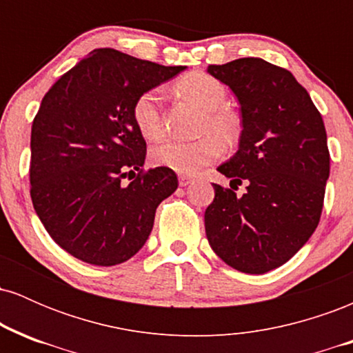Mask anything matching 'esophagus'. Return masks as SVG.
<instances>
[{
  "instance_id": "obj_1",
  "label": "esophagus",
  "mask_w": 353,
  "mask_h": 353,
  "mask_svg": "<svg viewBox=\"0 0 353 353\" xmlns=\"http://www.w3.org/2000/svg\"><path fill=\"white\" fill-rule=\"evenodd\" d=\"M192 182H194L192 177H189V176H179V185H181V188H185V185L192 184Z\"/></svg>"
}]
</instances>
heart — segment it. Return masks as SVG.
<instances>
[{
  "label": "heart",
  "mask_w": 353,
  "mask_h": 353,
  "mask_svg": "<svg viewBox=\"0 0 353 353\" xmlns=\"http://www.w3.org/2000/svg\"><path fill=\"white\" fill-rule=\"evenodd\" d=\"M176 89L184 98L204 109L201 132L194 141H168L151 151L154 165L192 176L222 156V144L232 145L241 137V119L236 112L224 108L228 89L221 81L205 72H189L176 83ZM131 116L139 134L145 141H159L164 134L163 91L159 88L145 89L134 99Z\"/></svg>",
  "instance_id": "1"
}]
</instances>
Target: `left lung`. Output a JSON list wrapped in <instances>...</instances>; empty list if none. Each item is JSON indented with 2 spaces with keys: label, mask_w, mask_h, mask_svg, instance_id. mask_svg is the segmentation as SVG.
<instances>
[{
  "label": "left lung",
  "mask_w": 353,
  "mask_h": 353,
  "mask_svg": "<svg viewBox=\"0 0 353 353\" xmlns=\"http://www.w3.org/2000/svg\"><path fill=\"white\" fill-rule=\"evenodd\" d=\"M209 74L241 103L242 134L236 156L219 172L205 209V236L225 264L265 274L285 264L317 229L330 174L327 132L319 109L292 72L261 58L210 64ZM246 194L237 196V185Z\"/></svg>",
  "instance_id": "8db88e82"
}]
</instances>
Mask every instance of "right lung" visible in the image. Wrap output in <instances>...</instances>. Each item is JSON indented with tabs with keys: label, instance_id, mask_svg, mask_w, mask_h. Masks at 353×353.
Returning <instances> with one entry per match:
<instances>
[{
	"label": "right lung",
	"instance_id": "add662e5",
	"mask_svg": "<svg viewBox=\"0 0 353 353\" xmlns=\"http://www.w3.org/2000/svg\"><path fill=\"white\" fill-rule=\"evenodd\" d=\"M184 66L101 48L44 94L31 128L30 194L52 241L92 265H116L148 241L157 205L177 189L171 169H144L131 116L141 92ZM138 171L134 181L122 182Z\"/></svg>",
	"mask_w": 353,
	"mask_h": 353
}]
</instances>
